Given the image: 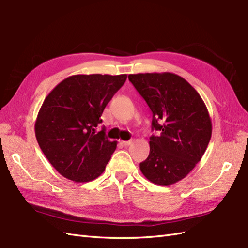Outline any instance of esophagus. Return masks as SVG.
<instances>
[{
    "mask_svg": "<svg viewBox=\"0 0 248 248\" xmlns=\"http://www.w3.org/2000/svg\"><path fill=\"white\" fill-rule=\"evenodd\" d=\"M121 143H122L124 146H128V145H130L132 143V141L131 140H129V141H122Z\"/></svg>",
    "mask_w": 248,
    "mask_h": 248,
    "instance_id": "esophagus-1",
    "label": "esophagus"
}]
</instances>
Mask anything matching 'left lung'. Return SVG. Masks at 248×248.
<instances>
[{"label": "left lung", "instance_id": "obj_1", "mask_svg": "<svg viewBox=\"0 0 248 248\" xmlns=\"http://www.w3.org/2000/svg\"><path fill=\"white\" fill-rule=\"evenodd\" d=\"M129 81L153 112L148 158L140 163L150 182H179L200 162L211 138V120L204 101L185 78L171 72L129 75Z\"/></svg>", "mask_w": 248, "mask_h": 248}]
</instances>
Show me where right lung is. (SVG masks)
<instances>
[{"label":"right lung","mask_w":248,"mask_h":248,"mask_svg":"<svg viewBox=\"0 0 248 248\" xmlns=\"http://www.w3.org/2000/svg\"><path fill=\"white\" fill-rule=\"evenodd\" d=\"M127 75H75L60 82L42 104L35 138L50 164L66 179L89 182L101 176L117 148L105 137L104 108Z\"/></svg>","instance_id":"1"}]
</instances>
